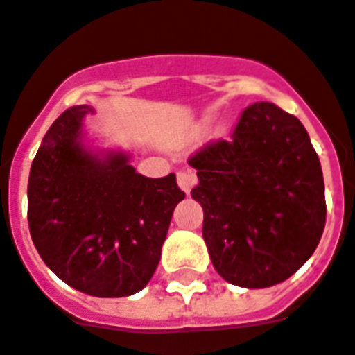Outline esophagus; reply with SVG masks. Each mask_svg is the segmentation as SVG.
<instances>
[{"mask_svg": "<svg viewBox=\"0 0 355 355\" xmlns=\"http://www.w3.org/2000/svg\"><path fill=\"white\" fill-rule=\"evenodd\" d=\"M177 180L180 189H182L184 193H189L191 191V187L196 184V175L193 169H182V171L177 173Z\"/></svg>", "mask_w": 355, "mask_h": 355, "instance_id": "esophagus-1", "label": "esophagus"}]
</instances>
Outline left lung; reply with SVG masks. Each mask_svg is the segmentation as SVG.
<instances>
[{
  "instance_id": "1",
  "label": "left lung",
  "mask_w": 355,
  "mask_h": 355,
  "mask_svg": "<svg viewBox=\"0 0 355 355\" xmlns=\"http://www.w3.org/2000/svg\"><path fill=\"white\" fill-rule=\"evenodd\" d=\"M204 209L202 236L229 284L265 288L291 278L320 243L327 218L324 184L311 137L272 103L242 113L229 141L189 159Z\"/></svg>"
}]
</instances>
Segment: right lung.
Returning <instances> with one entry per match:
<instances>
[{
	"mask_svg": "<svg viewBox=\"0 0 355 355\" xmlns=\"http://www.w3.org/2000/svg\"><path fill=\"white\" fill-rule=\"evenodd\" d=\"M92 106L62 112L43 137L28 177L35 249L64 284L97 297L132 296L160 261L184 191L175 173L148 178L130 155L85 144Z\"/></svg>",
	"mask_w": 355,
	"mask_h": 355,
	"instance_id": "right-lung-1",
	"label": "right lung"
}]
</instances>
